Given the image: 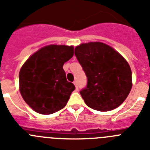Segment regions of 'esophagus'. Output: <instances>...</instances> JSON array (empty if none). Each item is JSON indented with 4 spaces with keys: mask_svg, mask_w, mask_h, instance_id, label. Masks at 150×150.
<instances>
[{
    "mask_svg": "<svg viewBox=\"0 0 150 150\" xmlns=\"http://www.w3.org/2000/svg\"><path fill=\"white\" fill-rule=\"evenodd\" d=\"M74 86H75V88H76V91H77L78 88H78L77 83H76V81H74Z\"/></svg>",
    "mask_w": 150,
    "mask_h": 150,
    "instance_id": "obj_1",
    "label": "esophagus"
}]
</instances>
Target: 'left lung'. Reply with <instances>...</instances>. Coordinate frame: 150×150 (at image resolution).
<instances>
[{
	"label": "left lung",
	"instance_id": "1",
	"mask_svg": "<svg viewBox=\"0 0 150 150\" xmlns=\"http://www.w3.org/2000/svg\"><path fill=\"white\" fill-rule=\"evenodd\" d=\"M75 55L88 79L86 88L80 91L86 104L102 112L121 105L132 88V70L124 57L101 42L81 43Z\"/></svg>",
	"mask_w": 150,
	"mask_h": 150
}]
</instances>
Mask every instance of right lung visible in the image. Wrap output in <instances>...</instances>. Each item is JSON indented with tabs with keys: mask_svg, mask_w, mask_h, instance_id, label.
<instances>
[{
	"mask_svg": "<svg viewBox=\"0 0 150 150\" xmlns=\"http://www.w3.org/2000/svg\"><path fill=\"white\" fill-rule=\"evenodd\" d=\"M74 55V46L52 44L30 55L19 71V91L35 112L49 115L66 106L75 89L66 79L64 64Z\"/></svg>",
	"mask_w": 150,
	"mask_h": 150,
	"instance_id": "add662e5",
	"label": "right lung"
}]
</instances>
